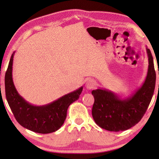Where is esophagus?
I'll use <instances>...</instances> for the list:
<instances>
[{"instance_id": "esophagus-1", "label": "esophagus", "mask_w": 159, "mask_h": 159, "mask_svg": "<svg viewBox=\"0 0 159 159\" xmlns=\"http://www.w3.org/2000/svg\"><path fill=\"white\" fill-rule=\"evenodd\" d=\"M95 86V82L93 80H89L88 82H86L85 88L88 89V90H91V89H93Z\"/></svg>"}]
</instances>
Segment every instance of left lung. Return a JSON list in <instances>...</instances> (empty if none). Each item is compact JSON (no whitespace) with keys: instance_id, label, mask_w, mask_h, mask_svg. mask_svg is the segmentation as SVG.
Instances as JSON below:
<instances>
[{"instance_id":"obj_1","label":"left lung","mask_w":159,"mask_h":159,"mask_svg":"<svg viewBox=\"0 0 159 159\" xmlns=\"http://www.w3.org/2000/svg\"><path fill=\"white\" fill-rule=\"evenodd\" d=\"M146 51L148 57L146 78L133 94L122 98L106 89L92 91L95 99L92 115L100 127L111 132L124 131L138 124L144 116L153 97L156 77L153 56L148 48Z\"/></svg>"}]
</instances>
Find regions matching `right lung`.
I'll list each match as a JSON object with an SVG mask.
<instances>
[{"label": "right lung", "instance_id": "1", "mask_svg": "<svg viewBox=\"0 0 159 159\" xmlns=\"http://www.w3.org/2000/svg\"><path fill=\"white\" fill-rule=\"evenodd\" d=\"M14 53L11 55L5 75V90L6 100L15 119L19 125L32 132L41 134L56 132L64 123L69 106L79 99L83 87L46 105H32L19 94L13 82Z\"/></svg>", "mask_w": 159, "mask_h": 159}]
</instances>
